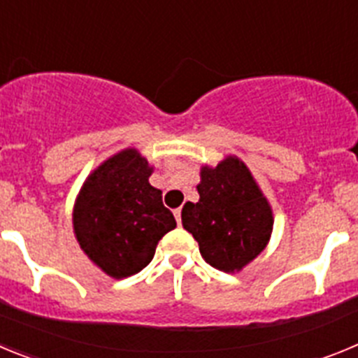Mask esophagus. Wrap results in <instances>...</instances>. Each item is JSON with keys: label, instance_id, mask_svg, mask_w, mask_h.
Returning a JSON list of instances; mask_svg holds the SVG:
<instances>
[{"label": "esophagus", "instance_id": "esophagus-1", "mask_svg": "<svg viewBox=\"0 0 358 358\" xmlns=\"http://www.w3.org/2000/svg\"><path fill=\"white\" fill-rule=\"evenodd\" d=\"M173 215H176L177 224H179V226H181V208H177V210H173Z\"/></svg>", "mask_w": 358, "mask_h": 358}]
</instances>
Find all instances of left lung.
I'll return each mask as SVG.
<instances>
[{"instance_id": "left-lung-1", "label": "left lung", "mask_w": 358, "mask_h": 358, "mask_svg": "<svg viewBox=\"0 0 358 358\" xmlns=\"http://www.w3.org/2000/svg\"><path fill=\"white\" fill-rule=\"evenodd\" d=\"M199 202L182 206V227L199 242L202 258L222 273H240L267 248L274 217L248 164L226 156L202 164Z\"/></svg>"}]
</instances>
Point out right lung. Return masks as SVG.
I'll list each match as a JSON object with an SVG mask.
<instances>
[{
  "label": "right lung",
  "mask_w": 358,
  "mask_h": 358,
  "mask_svg": "<svg viewBox=\"0 0 358 358\" xmlns=\"http://www.w3.org/2000/svg\"><path fill=\"white\" fill-rule=\"evenodd\" d=\"M154 172L138 148H123L100 163L82 185L73 206V233L84 255L107 276L140 273L157 243L177 226L163 206Z\"/></svg>",
  "instance_id": "1"
}]
</instances>
